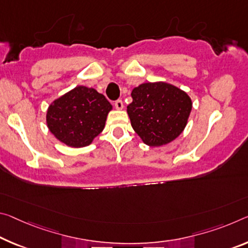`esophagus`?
Segmentation results:
<instances>
[{
    "instance_id": "esophagus-1",
    "label": "esophagus",
    "mask_w": 248,
    "mask_h": 248,
    "mask_svg": "<svg viewBox=\"0 0 248 248\" xmlns=\"http://www.w3.org/2000/svg\"><path fill=\"white\" fill-rule=\"evenodd\" d=\"M115 107H116V109H118V110H123V109H124V103H123V100H117L116 103H115Z\"/></svg>"
}]
</instances>
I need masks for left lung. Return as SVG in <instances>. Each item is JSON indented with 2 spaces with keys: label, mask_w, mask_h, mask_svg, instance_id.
<instances>
[{
  "label": "left lung",
  "mask_w": 248,
  "mask_h": 248,
  "mask_svg": "<svg viewBox=\"0 0 248 248\" xmlns=\"http://www.w3.org/2000/svg\"><path fill=\"white\" fill-rule=\"evenodd\" d=\"M131 97L128 116L133 130L147 145L170 143L186 127L192 100L176 86L166 81L143 82L132 89Z\"/></svg>",
  "instance_id": "obj_1"
}]
</instances>
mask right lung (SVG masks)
<instances>
[{
  "label": "right lung",
  "mask_w": 248,
  "mask_h": 248,
  "mask_svg": "<svg viewBox=\"0 0 248 248\" xmlns=\"http://www.w3.org/2000/svg\"><path fill=\"white\" fill-rule=\"evenodd\" d=\"M111 110L103 93L77 86L48 106L46 124L55 138L68 147H87L104 130Z\"/></svg>",
  "instance_id": "add662e5"
}]
</instances>
